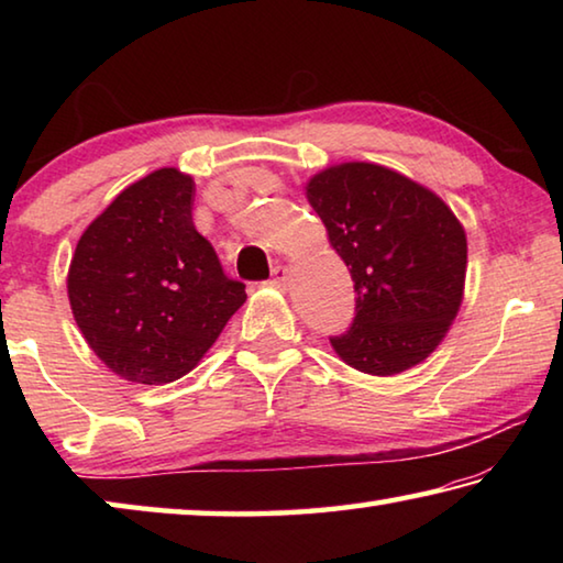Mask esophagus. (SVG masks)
Masks as SVG:
<instances>
[{
    "instance_id": "1",
    "label": "esophagus",
    "mask_w": 563,
    "mask_h": 563,
    "mask_svg": "<svg viewBox=\"0 0 563 563\" xmlns=\"http://www.w3.org/2000/svg\"><path fill=\"white\" fill-rule=\"evenodd\" d=\"M285 283H288V268H285V265H275L271 275V285H275V288H285Z\"/></svg>"
}]
</instances>
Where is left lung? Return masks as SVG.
I'll return each mask as SVG.
<instances>
[{"label": "left lung", "instance_id": "8db88e82", "mask_svg": "<svg viewBox=\"0 0 563 563\" xmlns=\"http://www.w3.org/2000/svg\"><path fill=\"white\" fill-rule=\"evenodd\" d=\"M308 201L355 283L352 325L332 335L360 373L397 375L440 345L466 273L460 221L432 190L375 164H342L308 184Z\"/></svg>", "mask_w": 563, "mask_h": 563}]
</instances>
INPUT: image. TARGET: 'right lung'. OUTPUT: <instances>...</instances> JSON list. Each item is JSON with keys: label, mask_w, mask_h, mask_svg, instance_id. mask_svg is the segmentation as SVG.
Segmentation results:
<instances>
[{"label": "right lung", "mask_w": 563, "mask_h": 563, "mask_svg": "<svg viewBox=\"0 0 563 563\" xmlns=\"http://www.w3.org/2000/svg\"><path fill=\"white\" fill-rule=\"evenodd\" d=\"M196 184L161 168L113 198L76 243L69 302L111 373L141 385L184 377L245 302L194 225Z\"/></svg>", "instance_id": "right-lung-1"}]
</instances>
